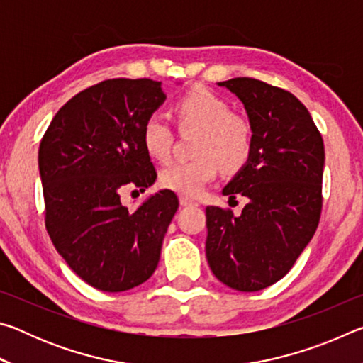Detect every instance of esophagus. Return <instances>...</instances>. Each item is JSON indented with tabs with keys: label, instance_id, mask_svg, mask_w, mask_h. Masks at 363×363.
Wrapping results in <instances>:
<instances>
[{
	"label": "esophagus",
	"instance_id": "obj_1",
	"mask_svg": "<svg viewBox=\"0 0 363 363\" xmlns=\"http://www.w3.org/2000/svg\"><path fill=\"white\" fill-rule=\"evenodd\" d=\"M179 201L182 206H200V203L196 200H192L190 196H186V195H181L179 196Z\"/></svg>",
	"mask_w": 363,
	"mask_h": 363
}]
</instances>
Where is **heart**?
Wrapping results in <instances>:
<instances>
[{
	"label": "heart",
	"instance_id": "1",
	"mask_svg": "<svg viewBox=\"0 0 363 363\" xmlns=\"http://www.w3.org/2000/svg\"><path fill=\"white\" fill-rule=\"evenodd\" d=\"M174 115L181 130L195 128V158L168 164L160 173V184L186 196L203 192L206 184L225 173H237L248 163L253 152V128L232 113L229 102L206 88H194L174 104ZM140 139L147 153L157 162H167L174 143L173 128L160 113L147 116Z\"/></svg>",
	"mask_w": 363,
	"mask_h": 363
}]
</instances>
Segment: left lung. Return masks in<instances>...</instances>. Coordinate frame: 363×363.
<instances>
[{
  "instance_id": "8db88e82",
  "label": "left lung",
  "mask_w": 363,
  "mask_h": 363,
  "mask_svg": "<svg viewBox=\"0 0 363 363\" xmlns=\"http://www.w3.org/2000/svg\"><path fill=\"white\" fill-rule=\"evenodd\" d=\"M247 108L253 128L248 163L224 187L250 200L240 216L206 206V259L216 279L259 291L290 272L322 213L323 139L307 108L288 91L242 77L219 83Z\"/></svg>"
}]
</instances>
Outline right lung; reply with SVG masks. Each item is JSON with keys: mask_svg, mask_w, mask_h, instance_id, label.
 I'll use <instances>...</instances> for the list:
<instances>
[{"mask_svg": "<svg viewBox=\"0 0 363 363\" xmlns=\"http://www.w3.org/2000/svg\"><path fill=\"white\" fill-rule=\"evenodd\" d=\"M160 84L113 78L89 86L60 107L40 144L46 230L73 272L101 291L131 290L155 272L179 208L171 190L134 211L120 196L157 179L140 130L167 97Z\"/></svg>", "mask_w": 363, "mask_h": 363, "instance_id": "add662e5", "label": "right lung"}]
</instances>
